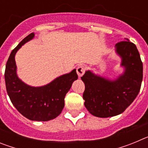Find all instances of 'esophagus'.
<instances>
[{"instance_id":"34e87169","label":"esophagus","mask_w":148,"mask_h":148,"mask_svg":"<svg viewBox=\"0 0 148 148\" xmlns=\"http://www.w3.org/2000/svg\"><path fill=\"white\" fill-rule=\"evenodd\" d=\"M76 71H77V74H78V77L81 78L82 75H84V73L85 72V67L82 65H80V66H78L76 69Z\"/></svg>"}]
</instances>
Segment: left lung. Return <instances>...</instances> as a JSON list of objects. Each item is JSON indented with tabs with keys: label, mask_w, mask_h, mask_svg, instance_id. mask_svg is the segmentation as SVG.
Instances as JSON below:
<instances>
[{
	"label": "left lung",
	"mask_w": 148,
	"mask_h": 148,
	"mask_svg": "<svg viewBox=\"0 0 148 148\" xmlns=\"http://www.w3.org/2000/svg\"><path fill=\"white\" fill-rule=\"evenodd\" d=\"M124 71L114 79L87 70L82 77L85 85L84 106L93 116L108 118L122 113L139 92L143 65L136 46L125 38L115 46Z\"/></svg>",
	"instance_id": "8db88e82"
}]
</instances>
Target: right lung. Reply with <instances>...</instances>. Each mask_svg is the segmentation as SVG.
Returning a JSON list of instances; mask_svg holds the SVG:
<instances>
[{
    "label": "right lung",
    "instance_id": "right-lung-1",
    "mask_svg": "<svg viewBox=\"0 0 148 148\" xmlns=\"http://www.w3.org/2000/svg\"><path fill=\"white\" fill-rule=\"evenodd\" d=\"M35 37L31 33L12 51L6 64L5 83L12 103L21 114L32 121H47L56 118L64 107V98L78 79L76 70L60 75L49 84L40 87L28 85L17 74L15 57L18 50Z\"/></svg>",
    "mask_w": 148,
    "mask_h": 148
}]
</instances>
